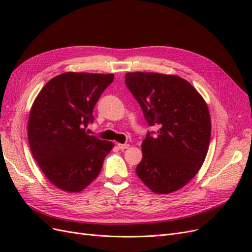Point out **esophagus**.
I'll return each mask as SVG.
<instances>
[{
    "mask_svg": "<svg viewBox=\"0 0 252 252\" xmlns=\"http://www.w3.org/2000/svg\"><path fill=\"white\" fill-rule=\"evenodd\" d=\"M129 146H130V145H129V144H118V148L122 149V150L128 148Z\"/></svg>",
    "mask_w": 252,
    "mask_h": 252,
    "instance_id": "1",
    "label": "esophagus"
}]
</instances>
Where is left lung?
I'll return each instance as SVG.
<instances>
[{"instance_id":"1","label":"left lung","mask_w":252,"mask_h":252,"mask_svg":"<svg viewBox=\"0 0 252 252\" xmlns=\"http://www.w3.org/2000/svg\"><path fill=\"white\" fill-rule=\"evenodd\" d=\"M125 84L148 125L158 128L143 141V158L135 172L156 193L177 191L200 170L207 155L211 135L207 104L178 75L128 72Z\"/></svg>"}]
</instances>
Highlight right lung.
<instances>
[{
    "instance_id": "1",
    "label": "right lung",
    "mask_w": 252,
    "mask_h": 252,
    "mask_svg": "<svg viewBox=\"0 0 252 252\" xmlns=\"http://www.w3.org/2000/svg\"><path fill=\"white\" fill-rule=\"evenodd\" d=\"M113 74L65 72L51 79L37 94L28 120L32 156L58 188L79 192L101 172L111 142L86 132L93 111Z\"/></svg>"
}]
</instances>
